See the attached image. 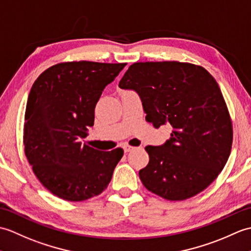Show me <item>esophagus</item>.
I'll return each mask as SVG.
<instances>
[{"instance_id": "obj_1", "label": "esophagus", "mask_w": 251, "mask_h": 251, "mask_svg": "<svg viewBox=\"0 0 251 251\" xmlns=\"http://www.w3.org/2000/svg\"><path fill=\"white\" fill-rule=\"evenodd\" d=\"M132 149H133V147H132V146H130V145H125V146H124L125 152H129V151H131Z\"/></svg>"}]
</instances>
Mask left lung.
Wrapping results in <instances>:
<instances>
[{
	"mask_svg": "<svg viewBox=\"0 0 251 251\" xmlns=\"http://www.w3.org/2000/svg\"><path fill=\"white\" fill-rule=\"evenodd\" d=\"M119 87L140 94L154 127H173L165 144L145 147L149 163L138 173L143 185L169 201L207 188L224 170L233 141L231 117L214 77L191 63L136 62Z\"/></svg>",
	"mask_w": 251,
	"mask_h": 251,
	"instance_id": "1",
	"label": "left lung"
}]
</instances>
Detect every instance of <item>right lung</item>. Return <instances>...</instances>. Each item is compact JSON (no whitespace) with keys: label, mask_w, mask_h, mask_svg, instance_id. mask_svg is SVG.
I'll use <instances>...</instances> for the list:
<instances>
[{"label":"right lung","mask_w":251,"mask_h":251,"mask_svg":"<svg viewBox=\"0 0 251 251\" xmlns=\"http://www.w3.org/2000/svg\"><path fill=\"white\" fill-rule=\"evenodd\" d=\"M126 63L74 61L50 66L37 77L27 98L25 153L37 179L65 201L101 194L124 149H94L81 140L94 124L102 91Z\"/></svg>","instance_id":"add662e5"}]
</instances>
